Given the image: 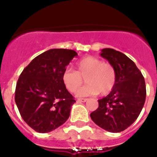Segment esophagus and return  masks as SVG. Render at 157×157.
I'll list each match as a JSON object with an SVG mask.
<instances>
[{
    "label": "esophagus",
    "mask_w": 157,
    "mask_h": 157,
    "mask_svg": "<svg viewBox=\"0 0 157 157\" xmlns=\"http://www.w3.org/2000/svg\"><path fill=\"white\" fill-rule=\"evenodd\" d=\"M87 100H88V98H77L76 102L77 103H85Z\"/></svg>",
    "instance_id": "1"
}]
</instances>
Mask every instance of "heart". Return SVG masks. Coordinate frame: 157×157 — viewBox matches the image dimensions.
I'll return each instance as SVG.
<instances>
[{
	"instance_id": "1",
	"label": "heart",
	"mask_w": 157,
	"mask_h": 157,
	"mask_svg": "<svg viewBox=\"0 0 157 157\" xmlns=\"http://www.w3.org/2000/svg\"><path fill=\"white\" fill-rule=\"evenodd\" d=\"M85 78L87 83L77 92L78 96H89L100 94L107 95L117 83L116 69L109 63L93 56L85 57L76 64V71L65 69L62 74V81L67 90L75 93Z\"/></svg>"
}]
</instances>
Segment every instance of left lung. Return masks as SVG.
I'll list each match as a JSON object with an SVG mask.
<instances>
[{
  "label": "left lung",
  "instance_id": "left-lung-1",
  "mask_svg": "<svg viewBox=\"0 0 157 157\" xmlns=\"http://www.w3.org/2000/svg\"><path fill=\"white\" fill-rule=\"evenodd\" d=\"M100 55L117 72L113 90L98 101V107L90 113L92 121L108 132L118 133L130 126L137 120L146 99L144 76L134 62L123 53L106 48Z\"/></svg>",
  "mask_w": 157,
  "mask_h": 157
}]
</instances>
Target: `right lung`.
<instances>
[{
	"label": "right lung",
	"mask_w": 157,
	"mask_h": 157,
	"mask_svg": "<svg viewBox=\"0 0 157 157\" xmlns=\"http://www.w3.org/2000/svg\"><path fill=\"white\" fill-rule=\"evenodd\" d=\"M76 56L72 50H49L20 74L14 99L23 121L35 131H52L68 119L76 100L63 83L62 74Z\"/></svg>",
	"instance_id": "add662e5"
}]
</instances>
